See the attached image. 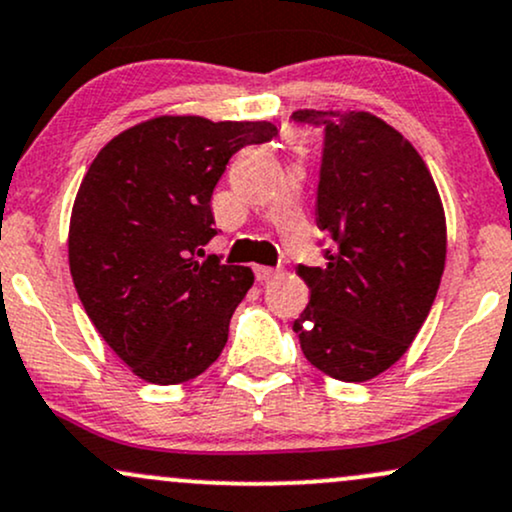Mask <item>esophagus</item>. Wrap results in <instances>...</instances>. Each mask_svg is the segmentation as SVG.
<instances>
[{"label": "esophagus", "mask_w": 512, "mask_h": 512, "mask_svg": "<svg viewBox=\"0 0 512 512\" xmlns=\"http://www.w3.org/2000/svg\"><path fill=\"white\" fill-rule=\"evenodd\" d=\"M255 276H257V281H272L274 276H279V269H274V267H262V264H257L255 267Z\"/></svg>", "instance_id": "34e87169"}]
</instances>
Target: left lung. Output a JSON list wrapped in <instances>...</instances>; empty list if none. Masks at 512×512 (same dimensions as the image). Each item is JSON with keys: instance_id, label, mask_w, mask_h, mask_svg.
<instances>
[{"instance_id": "obj_1", "label": "left lung", "mask_w": 512, "mask_h": 512, "mask_svg": "<svg viewBox=\"0 0 512 512\" xmlns=\"http://www.w3.org/2000/svg\"><path fill=\"white\" fill-rule=\"evenodd\" d=\"M324 126L317 226L324 267H298L310 303L293 322L319 372L360 384L408 353L446 264V214L420 152L369 112L298 109Z\"/></svg>"}]
</instances>
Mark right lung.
<instances>
[{
    "label": "right lung",
    "instance_id": "1",
    "mask_svg": "<svg viewBox=\"0 0 512 512\" xmlns=\"http://www.w3.org/2000/svg\"><path fill=\"white\" fill-rule=\"evenodd\" d=\"M269 121L155 116L109 140L80 183L69 267L80 303L135 377H200L229 341L255 274L205 257L212 193L240 147L272 140Z\"/></svg>",
    "mask_w": 512,
    "mask_h": 512
}]
</instances>
